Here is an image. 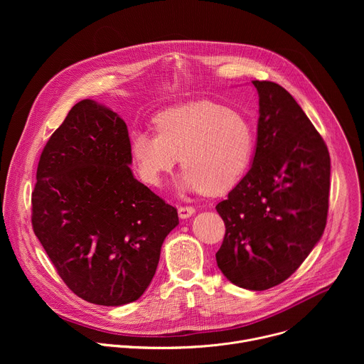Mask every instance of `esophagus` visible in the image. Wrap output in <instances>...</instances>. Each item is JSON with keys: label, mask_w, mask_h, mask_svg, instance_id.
<instances>
[{"label": "esophagus", "mask_w": 364, "mask_h": 364, "mask_svg": "<svg viewBox=\"0 0 364 364\" xmlns=\"http://www.w3.org/2000/svg\"><path fill=\"white\" fill-rule=\"evenodd\" d=\"M194 213H196V209H194V207H191V205H180L178 207V216L181 219H188Z\"/></svg>", "instance_id": "1"}]
</instances>
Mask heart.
Here are the masks:
<instances>
[{
  "mask_svg": "<svg viewBox=\"0 0 364 364\" xmlns=\"http://www.w3.org/2000/svg\"><path fill=\"white\" fill-rule=\"evenodd\" d=\"M157 134L136 131L129 149L148 186H160L180 163L178 188L220 194L246 173L255 151V128L242 112L213 102H197L163 111L154 118Z\"/></svg>",
  "mask_w": 364,
  "mask_h": 364,
  "instance_id": "obj_1",
  "label": "heart"
}]
</instances>
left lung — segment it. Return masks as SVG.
I'll return each instance as SVG.
<instances>
[{
    "label": "left lung",
    "instance_id": "left-lung-1",
    "mask_svg": "<svg viewBox=\"0 0 364 364\" xmlns=\"http://www.w3.org/2000/svg\"><path fill=\"white\" fill-rule=\"evenodd\" d=\"M257 138L246 176L216 205L226 235L216 261L235 285L265 291L289 278L320 242L328 213L330 154L282 86L252 80Z\"/></svg>",
    "mask_w": 364,
    "mask_h": 364
}]
</instances>
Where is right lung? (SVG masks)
Returning a JSON list of instances; mask_svg holds the SVG:
<instances>
[{
  "label": "right lung",
  "mask_w": 364,
  "mask_h": 364,
  "mask_svg": "<svg viewBox=\"0 0 364 364\" xmlns=\"http://www.w3.org/2000/svg\"><path fill=\"white\" fill-rule=\"evenodd\" d=\"M124 119L83 99L47 141L31 223L65 284L107 306L136 301L157 271L177 209L139 183Z\"/></svg>",
  "instance_id": "1"
}]
</instances>
